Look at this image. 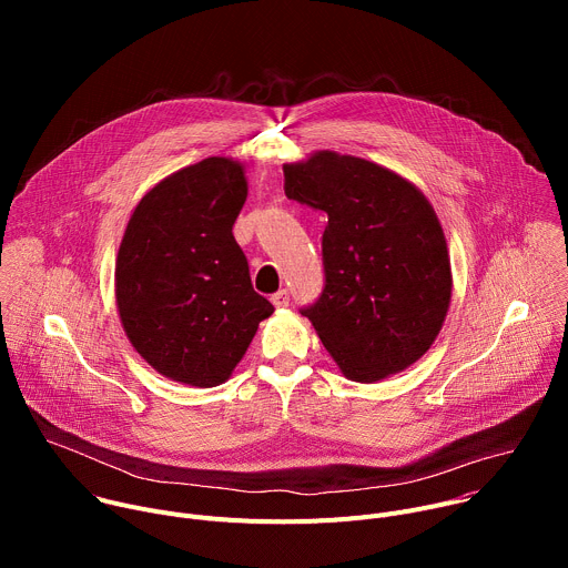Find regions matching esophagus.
<instances>
[{"label": "esophagus", "mask_w": 568, "mask_h": 568, "mask_svg": "<svg viewBox=\"0 0 568 568\" xmlns=\"http://www.w3.org/2000/svg\"><path fill=\"white\" fill-rule=\"evenodd\" d=\"M272 303H274V307H287V305H290V292H287V290L276 292V294L272 296Z\"/></svg>", "instance_id": "1"}]
</instances>
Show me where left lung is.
<instances>
[{"label":"left lung","mask_w":568,"mask_h":568,"mask_svg":"<svg viewBox=\"0 0 568 568\" xmlns=\"http://www.w3.org/2000/svg\"><path fill=\"white\" fill-rule=\"evenodd\" d=\"M285 195L328 215L326 287L301 310L344 377L373 384L416 364L452 301V263L425 193L375 161L316 150L283 164Z\"/></svg>","instance_id":"1"}]
</instances>
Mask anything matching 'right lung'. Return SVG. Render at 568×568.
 I'll return each instance as SVG.
<instances>
[{"mask_svg":"<svg viewBox=\"0 0 568 568\" xmlns=\"http://www.w3.org/2000/svg\"><path fill=\"white\" fill-rule=\"evenodd\" d=\"M245 200V166L206 156L154 184L128 220L114 270L121 326L173 382H226L274 312L231 231Z\"/></svg>","mask_w":568,"mask_h":568,"instance_id":"obj_1","label":"right lung"}]
</instances>
